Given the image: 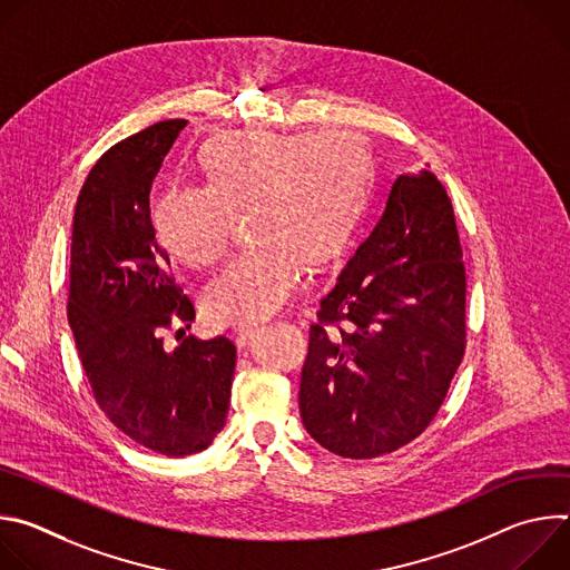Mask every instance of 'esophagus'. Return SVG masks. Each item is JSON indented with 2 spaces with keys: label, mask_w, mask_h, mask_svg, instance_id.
<instances>
[{
  "label": "esophagus",
  "mask_w": 570,
  "mask_h": 570,
  "mask_svg": "<svg viewBox=\"0 0 570 570\" xmlns=\"http://www.w3.org/2000/svg\"><path fill=\"white\" fill-rule=\"evenodd\" d=\"M257 327H238L236 332H234V343L238 345V347H246V345H250V341L257 336Z\"/></svg>",
  "instance_id": "1"
}]
</instances>
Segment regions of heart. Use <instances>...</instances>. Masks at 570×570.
<instances>
[{"label": "heart", "mask_w": 570, "mask_h": 570, "mask_svg": "<svg viewBox=\"0 0 570 570\" xmlns=\"http://www.w3.org/2000/svg\"><path fill=\"white\" fill-rule=\"evenodd\" d=\"M200 165L205 187L171 185L153 207L165 248L189 268H212L229 250L238 218L259 243L205 291L218 324H255L275 315L315 268L341 259L358 229L370 165L345 135L234 132L212 139Z\"/></svg>", "instance_id": "b5f03b06"}]
</instances>
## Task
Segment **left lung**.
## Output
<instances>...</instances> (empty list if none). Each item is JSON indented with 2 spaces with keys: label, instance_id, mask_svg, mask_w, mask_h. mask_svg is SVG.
<instances>
[{
  "label": "left lung",
  "instance_id": "left-lung-1",
  "mask_svg": "<svg viewBox=\"0 0 570 570\" xmlns=\"http://www.w3.org/2000/svg\"><path fill=\"white\" fill-rule=\"evenodd\" d=\"M466 275L433 171L399 176L374 232L320 299L299 415L327 451L370 460L435 420L466 347Z\"/></svg>",
  "mask_w": 570,
  "mask_h": 570
}]
</instances>
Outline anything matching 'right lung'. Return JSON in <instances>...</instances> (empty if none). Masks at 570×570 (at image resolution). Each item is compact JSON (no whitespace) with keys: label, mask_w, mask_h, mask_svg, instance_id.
<instances>
[{"label":"right lung","mask_w":570,"mask_h":570,"mask_svg":"<svg viewBox=\"0 0 570 570\" xmlns=\"http://www.w3.org/2000/svg\"><path fill=\"white\" fill-rule=\"evenodd\" d=\"M185 119L157 121L108 148L78 194L67 317L106 417L132 442L183 458L207 449L229 411L236 347L165 330L196 320L150 223V187ZM183 332V330H178Z\"/></svg>","instance_id":"add662e5"}]
</instances>
